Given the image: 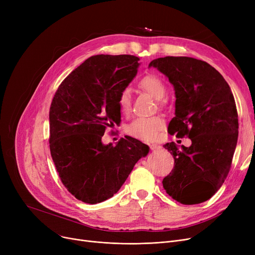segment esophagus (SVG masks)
I'll return each instance as SVG.
<instances>
[{"mask_svg": "<svg viewBox=\"0 0 255 255\" xmlns=\"http://www.w3.org/2000/svg\"><path fill=\"white\" fill-rule=\"evenodd\" d=\"M150 149H151L152 151H156V150H159V149H161V146H160L159 144L153 143V144H150Z\"/></svg>", "mask_w": 255, "mask_h": 255, "instance_id": "1", "label": "esophagus"}]
</instances>
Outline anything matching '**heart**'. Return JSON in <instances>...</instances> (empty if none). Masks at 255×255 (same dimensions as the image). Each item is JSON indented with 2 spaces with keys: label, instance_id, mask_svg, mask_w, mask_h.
Instances as JSON below:
<instances>
[{
  "label": "heart",
  "instance_id": "obj_1",
  "mask_svg": "<svg viewBox=\"0 0 255 255\" xmlns=\"http://www.w3.org/2000/svg\"><path fill=\"white\" fill-rule=\"evenodd\" d=\"M139 87L148 92L155 99L160 100L165 96V86L157 76L148 75L143 77ZM119 109L120 112L128 115L131 111V92L129 89H124L119 96ZM165 125L164 120L161 117H148L136 118L127 126V132L133 137L143 141H154L157 139L159 132Z\"/></svg>",
  "mask_w": 255,
  "mask_h": 255
}]
</instances>
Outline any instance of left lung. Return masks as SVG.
<instances>
[{
	"instance_id": "obj_1",
	"label": "left lung",
	"mask_w": 255,
	"mask_h": 255,
	"mask_svg": "<svg viewBox=\"0 0 255 255\" xmlns=\"http://www.w3.org/2000/svg\"><path fill=\"white\" fill-rule=\"evenodd\" d=\"M149 67L173 86L176 112L169 134L189 137L190 146L164 144L175 165L162 181L166 193L183 205L204 203L215 194L231 169L238 141V112L232 90L207 62L189 57L153 60Z\"/></svg>"
}]
</instances>
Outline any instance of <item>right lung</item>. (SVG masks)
Returning a JSON list of instances; mask_svg holds the SVG:
<instances>
[{"instance_id": "obj_1", "label": "right lung", "mask_w": 255, "mask_h": 255, "mask_svg": "<svg viewBox=\"0 0 255 255\" xmlns=\"http://www.w3.org/2000/svg\"><path fill=\"white\" fill-rule=\"evenodd\" d=\"M139 59L97 55L59 86L49 110V148L59 177L73 196L98 204L114 196L150 148L126 136L103 144L106 127L121 122L119 96L135 77Z\"/></svg>"}]
</instances>
